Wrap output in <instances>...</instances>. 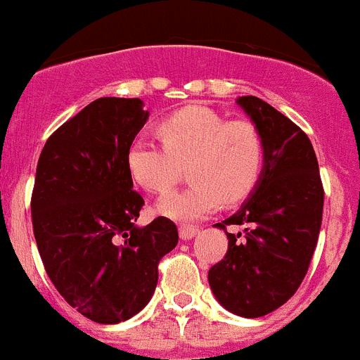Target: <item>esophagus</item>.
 I'll return each instance as SVG.
<instances>
[{"label": "esophagus", "instance_id": "1", "mask_svg": "<svg viewBox=\"0 0 360 360\" xmlns=\"http://www.w3.org/2000/svg\"><path fill=\"white\" fill-rule=\"evenodd\" d=\"M198 229L196 227H189V225H182V227H180V238H182L184 241H189V240H193V238L196 236V234H198Z\"/></svg>", "mask_w": 360, "mask_h": 360}]
</instances>
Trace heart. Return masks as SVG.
<instances>
[{"label":"heart","instance_id":"obj_1","mask_svg":"<svg viewBox=\"0 0 360 360\" xmlns=\"http://www.w3.org/2000/svg\"><path fill=\"white\" fill-rule=\"evenodd\" d=\"M161 146L135 139L126 151V167L136 186L165 195L187 165L191 186L165 196L155 211L191 224L207 218L219 205L236 203L252 193L262 176L265 144L249 120H227L203 106H187L160 120Z\"/></svg>","mask_w":360,"mask_h":360}]
</instances>
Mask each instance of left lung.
Segmentation results:
<instances>
[{
  "instance_id": "8db88e82",
  "label": "left lung",
  "mask_w": 360,
  "mask_h": 360,
  "mask_svg": "<svg viewBox=\"0 0 360 360\" xmlns=\"http://www.w3.org/2000/svg\"><path fill=\"white\" fill-rule=\"evenodd\" d=\"M236 104L265 144L262 176L249 198L214 227L243 224L245 236L225 231V257L209 270V285L225 310L254 319L285 304L307 276L323 219V184L316 151L301 128L254 95Z\"/></svg>"
}]
</instances>
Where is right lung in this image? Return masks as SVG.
Masks as SVG:
<instances>
[{"mask_svg":"<svg viewBox=\"0 0 360 360\" xmlns=\"http://www.w3.org/2000/svg\"><path fill=\"white\" fill-rule=\"evenodd\" d=\"M148 117L141 98H97L50 136L37 162L32 225L46 274L70 307L101 324L149 303L158 262L178 243L164 216L135 224L144 198L126 151Z\"/></svg>","mask_w":360,"mask_h":360,"instance_id":"obj_1","label":"right lung"}]
</instances>
